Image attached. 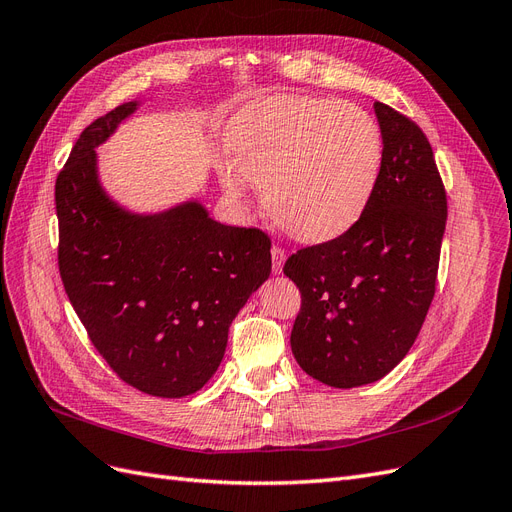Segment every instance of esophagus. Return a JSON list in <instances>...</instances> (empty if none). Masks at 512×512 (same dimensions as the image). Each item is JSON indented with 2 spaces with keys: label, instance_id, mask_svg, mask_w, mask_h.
Segmentation results:
<instances>
[{
  "label": "esophagus",
  "instance_id": "34e87169",
  "mask_svg": "<svg viewBox=\"0 0 512 512\" xmlns=\"http://www.w3.org/2000/svg\"><path fill=\"white\" fill-rule=\"evenodd\" d=\"M284 260H286V252H284V247H280V245H273V247H271V262H273V273H282Z\"/></svg>",
  "mask_w": 512,
  "mask_h": 512
}]
</instances>
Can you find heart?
Instances as JSON below:
<instances>
[{"mask_svg": "<svg viewBox=\"0 0 512 512\" xmlns=\"http://www.w3.org/2000/svg\"><path fill=\"white\" fill-rule=\"evenodd\" d=\"M226 192L243 200L262 188L269 218L290 237L320 243L359 222L376 192L382 132L354 104L309 96H271L232 121Z\"/></svg>", "mask_w": 512, "mask_h": 512, "instance_id": "1", "label": "heart"}]
</instances>
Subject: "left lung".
I'll use <instances>...</instances> for the list:
<instances>
[{
    "instance_id": "left-lung-1",
    "label": "left lung",
    "mask_w": 512,
    "mask_h": 512,
    "mask_svg": "<svg viewBox=\"0 0 512 512\" xmlns=\"http://www.w3.org/2000/svg\"><path fill=\"white\" fill-rule=\"evenodd\" d=\"M374 108L384 153L365 213L284 265L301 292L294 359L337 389L376 382L408 354L436 294L446 226V190L425 132L389 104Z\"/></svg>"
}]
</instances>
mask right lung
<instances>
[{"label": "right lung", "mask_w": 512, "mask_h": 512, "mask_svg": "<svg viewBox=\"0 0 512 512\" xmlns=\"http://www.w3.org/2000/svg\"><path fill=\"white\" fill-rule=\"evenodd\" d=\"M134 108L91 121L59 170L57 265L108 367L138 391L175 399L220 367L230 322L271 273V239L215 222L196 203L141 218L108 200L94 147Z\"/></svg>", "instance_id": "1"}]
</instances>
